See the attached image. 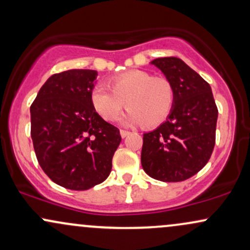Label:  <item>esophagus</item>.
<instances>
[{"label":"esophagus","mask_w":250,"mask_h":250,"mask_svg":"<svg viewBox=\"0 0 250 250\" xmlns=\"http://www.w3.org/2000/svg\"><path fill=\"white\" fill-rule=\"evenodd\" d=\"M120 134H121V136H122V137H127L128 135L130 134V131L125 130V129H121V130H120Z\"/></svg>","instance_id":"obj_1"}]
</instances>
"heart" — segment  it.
Listing matches in <instances>:
<instances>
[{"mask_svg":"<svg viewBox=\"0 0 250 250\" xmlns=\"http://www.w3.org/2000/svg\"><path fill=\"white\" fill-rule=\"evenodd\" d=\"M176 93L166 77H155L145 70H129L109 80V87L94 85L90 102L100 116L115 121L122 109L129 108L122 119L125 125L156 127L170 115Z\"/></svg>","mask_w":250,"mask_h":250,"instance_id":"heart-1","label":"heart"}]
</instances>
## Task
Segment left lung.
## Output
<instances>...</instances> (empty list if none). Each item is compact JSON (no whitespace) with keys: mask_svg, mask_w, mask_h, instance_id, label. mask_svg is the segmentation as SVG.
<instances>
[{"mask_svg":"<svg viewBox=\"0 0 250 250\" xmlns=\"http://www.w3.org/2000/svg\"><path fill=\"white\" fill-rule=\"evenodd\" d=\"M151 63L173 83L176 100L167 121L143 134L142 168L155 180L181 182L210 159L219 111L209 83L182 60L160 57Z\"/></svg>","mask_w":250,"mask_h":250,"instance_id":"8db88e82","label":"left lung"}]
</instances>
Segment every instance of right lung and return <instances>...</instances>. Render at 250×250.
<instances>
[{"instance_id": "right-lung-1", "label": "right lung", "mask_w": 250, "mask_h": 250, "mask_svg": "<svg viewBox=\"0 0 250 250\" xmlns=\"http://www.w3.org/2000/svg\"><path fill=\"white\" fill-rule=\"evenodd\" d=\"M96 70L54 74L30 105L36 159L49 179L71 190H87L109 176L121 143L120 130L90 102Z\"/></svg>"}]
</instances>
